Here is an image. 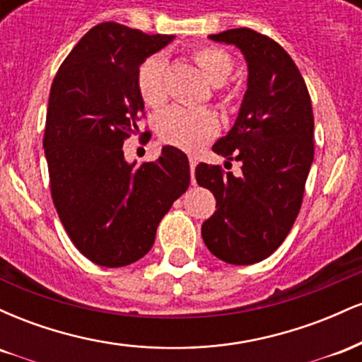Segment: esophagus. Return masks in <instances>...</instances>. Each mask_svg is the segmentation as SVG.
<instances>
[{
    "label": "esophagus",
    "instance_id": "1",
    "mask_svg": "<svg viewBox=\"0 0 362 362\" xmlns=\"http://www.w3.org/2000/svg\"><path fill=\"white\" fill-rule=\"evenodd\" d=\"M189 163H190V175H192V184H194V172H195V167H197V158L194 155L189 156Z\"/></svg>",
    "mask_w": 362,
    "mask_h": 362
}]
</instances>
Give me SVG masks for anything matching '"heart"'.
Wrapping results in <instances>:
<instances>
[{"instance_id":"heart-1","label":"heart","mask_w":362,"mask_h":362,"mask_svg":"<svg viewBox=\"0 0 362 362\" xmlns=\"http://www.w3.org/2000/svg\"><path fill=\"white\" fill-rule=\"evenodd\" d=\"M192 59L202 69L206 78L218 86L216 97L223 107L230 109L235 105V91L223 88V83L233 71L235 61L231 54L216 45H197L192 51ZM167 56L155 52L139 64L136 73V85L149 107H161L167 102ZM156 131L161 141L185 151H195L213 139L219 131V120L209 109H187V107H172L160 115Z\"/></svg>"}]
</instances>
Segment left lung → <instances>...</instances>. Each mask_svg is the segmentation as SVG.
<instances>
[{"label":"left lung","mask_w":362,"mask_h":362,"mask_svg":"<svg viewBox=\"0 0 362 362\" xmlns=\"http://www.w3.org/2000/svg\"><path fill=\"white\" fill-rule=\"evenodd\" d=\"M209 39L243 52L248 88L233 129L213 146L226 163L240 161L242 175L195 167L197 184L216 197L202 240L226 264L250 265L281 247L300 213L315 155L313 109L300 69L271 37L231 28Z\"/></svg>","instance_id":"left-lung-1"}]
</instances>
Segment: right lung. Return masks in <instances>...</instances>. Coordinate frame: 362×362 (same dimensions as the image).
I'll return each instance as SVG.
<instances>
[{
	"mask_svg": "<svg viewBox=\"0 0 362 362\" xmlns=\"http://www.w3.org/2000/svg\"><path fill=\"white\" fill-rule=\"evenodd\" d=\"M172 39L98 23L54 76L44 131L52 201L74 247L102 267L146 255L161 218L189 189V160L180 149L165 146L158 160L139 167L126 163L122 151L146 117L136 85L139 64Z\"/></svg>",
	"mask_w": 362,
	"mask_h": 362,
	"instance_id": "right-lung-1",
	"label": "right lung"
}]
</instances>
